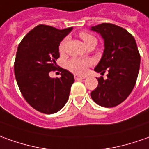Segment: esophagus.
I'll list each match as a JSON object with an SVG mask.
<instances>
[{"label": "esophagus", "instance_id": "34e87169", "mask_svg": "<svg viewBox=\"0 0 149 149\" xmlns=\"http://www.w3.org/2000/svg\"><path fill=\"white\" fill-rule=\"evenodd\" d=\"M86 77L85 76H81V75H79V74H74V79H84Z\"/></svg>", "mask_w": 149, "mask_h": 149}]
</instances>
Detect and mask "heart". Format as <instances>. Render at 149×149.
I'll return each mask as SVG.
<instances>
[{"instance_id":"1","label":"heart","mask_w":149,"mask_h":149,"mask_svg":"<svg viewBox=\"0 0 149 149\" xmlns=\"http://www.w3.org/2000/svg\"><path fill=\"white\" fill-rule=\"evenodd\" d=\"M80 38L83 40V41L84 43L86 46H88L92 43L96 44V39L91 34L88 32H81L79 35ZM67 44V38H65L60 43L59 45V51L60 53H63L65 50V46ZM90 64V61L88 59H81V58H73L71 60L66 63V67L69 70H70L71 72L75 73V74H84L86 71V70L88 68V66Z\"/></svg>"}]
</instances>
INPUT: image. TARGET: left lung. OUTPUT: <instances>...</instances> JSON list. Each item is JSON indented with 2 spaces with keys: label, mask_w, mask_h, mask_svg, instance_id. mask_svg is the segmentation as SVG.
Listing matches in <instances>:
<instances>
[{
  "label": "left lung",
  "mask_w": 149,
  "mask_h": 149,
  "mask_svg": "<svg viewBox=\"0 0 149 149\" xmlns=\"http://www.w3.org/2000/svg\"><path fill=\"white\" fill-rule=\"evenodd\" d=\"M91 30L101 36L104 49L94 70L107 79L96 78L97 88L91 92L96 104L106 108L114 107L127 98L135 87L140 65L135 38L127 30L111 23L92 26Z\"/></svg>",
  "instance_id": "left-lung-1"
}]
</instances>
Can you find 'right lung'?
<instances>
[{
    "instance_id": "obj_1",
    "label": "right lung",
    "mask_w": 149,
    "mask_h": 149,
    "mask_svg": "<svg viewBox=\"0 0 149 149\" xmlns=\"http://www.w3.org/2000/svg\"><path fill=\"white\" fill-rule=\"evenodd\" d=\"M72 29L38 25L18 45L14 61L18 88L31 107L46 114L63 108L74 81L72 73L65 69L61 68L60 78L49 76V72L57 67L59 45Z\"/></svg>"
}]
</instances>
